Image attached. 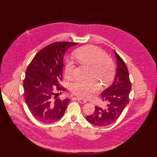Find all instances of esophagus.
Wrapping results in <instances>:
<instances>
[{
  "instance_id": "34e87169",
  "label": "esophagus",
  "mask_w": 157,
  "mask_h": 157,
  "mask_svg": "<svg viewBox=\"0 0 157 157\" xmlns=\"http://www.w3.org/2000/svg\"><path fill=\"white\" fill-rule=\"evenodd\" d=\"M76 99H77V100L78 101V102H80L81 104H85V103L86 102V101L85 100H83V99H81V98H77Z\"/></svg>"
}]
</instances>
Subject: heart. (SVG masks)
<instances>
[{"label": "heart", "instance_id": "obj_1", "mask_svg": "<svg viewBox=\"0 0 157 157\" xmlns=\"http://www.w3.org/2000/svg\"><path fill=\"white\" fill-rule=\"evenodd\" d=\"M77 59L92 70V77L106 86L113 80L115 74V66L110 59L101 49L93 45H87L78 49L75 53ZM75 64L71 60L66 61L65 76L70 78L73 74ZM70 89L77 96L86 99L99 91V86L96 81L83 82L76 81L70 84Z\"/></svg>", "mask_w": 157, "mask_h": 157}]
</instances>
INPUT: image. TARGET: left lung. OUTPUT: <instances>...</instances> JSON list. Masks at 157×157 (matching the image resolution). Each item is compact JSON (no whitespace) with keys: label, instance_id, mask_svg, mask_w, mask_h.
Instances as JSON below:
<instances>
[{"label":"left lung","instance_id":"left-lung-1","mask_svg":"<svg viewBox=\"0 0 157 157\" xmlns=\"http://www.w3.org/2000/svg\"><path fill=\"white\" fill-rule=\"evenodd\" d=\"M117 68L113 83L102 93L101 98L107 104L104 107L95 106L94 113L86 116V120L94 125L107 126L116 122L129 102L131 82L127 67L115 52Z\"/></svg>","mask_w":157,"mask_h":157}]
</instances>
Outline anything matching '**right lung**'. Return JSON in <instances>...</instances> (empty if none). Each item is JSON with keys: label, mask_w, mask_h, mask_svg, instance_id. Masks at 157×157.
<instances>
[{"label": "right lung", "mask_w": 157, "mask_h": 157, "mask_svg": "<svg viewBox=\"0 0 157 157\" xmlns=\"http://www.w3.org/2000/svg\"><path fill=\"white\" fill-rule=\"evenodd\" d=\"M76 44L53 43L38 52L28 66L24 80L25 100L32 116L41 122L53 123L64 116L70 99H58L56 92L64 91L60 84L64 53Z\"/></svg>", "instance_id": "add662e5"}]
</instances>
